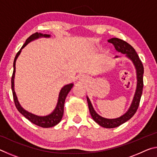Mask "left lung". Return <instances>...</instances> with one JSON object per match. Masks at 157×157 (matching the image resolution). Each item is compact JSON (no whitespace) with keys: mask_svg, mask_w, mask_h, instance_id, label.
<instances>
[{"mask_svg":"<svg viewBox=\"0 0 157 157\" xmlns=\"http://www.w3.org/2000/svg\"><path fill=\"white\" fill-rule=\"evenodd\" d=\"M108 41L113 45L117 51L124 54L127 58H129V59L132 60L135 68H136L137 75L136 89L134 98H133L132 105L129 108L128 111L124 115L121 116L119 118L114 119H108L99 116L95 111L89 98L86 97L90 113H91V117L94 119V121L96 122L99 125L105 127V128H114V127H118L121 124L125 123L126 121H129L134 115L135 113L136 112L138 108H139L140 98H141V95L143 93L144 68H143L142 62L140 61L139 55H137L136 50H134V48L131 45L127 43L126 41L118 38L110 39H109Z\"/></svg>","mask_w":157,"mask_h":157,"instance_id":"1","label":"left lung"}]
</instances>
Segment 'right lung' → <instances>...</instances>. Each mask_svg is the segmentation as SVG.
<instances>
[{"label": "right lung", "instance_id": "1", "mask_svg": "<svg viewBox=\"0 0 157 157\" xmlns=\"http://www.w3.org/2000/svg\"><path fill=\"white\" fill-rule=\"evenodd\" d=\"M50 35L49 34H43L41 33H35L33 34H32L27 39L25 43L23 45V46L21 47L19 51L17 52V55L14 58V63H13V66H14V71H13V74L12 76V94H13V98H14V101L16 107L18 109V111L22 114L23 116H25L28 120L30 121L31 123L33 124H36V125H38L41 127H45V128H48V127H52L53 126H55L56 124L59 123L62 120L63 114V106H64V102L68 94L69 91H71V89L73 86V84H69L67 85H65L63 88L61 89L59 95V98H58V102L57 105L55 107V110L52 111V112L49 114L48 116H39L36 115H34V114L28 112V111L25 110L22 107H21V105L18 102V100L17 99V95H16V93L14 91V75H15V71H16V61H17V57L18 55H20L21 52V50H22L23 48H24L26 45L28 43H30V41L34 40V39H39L40 37H50Z\"/></svg>", "mask_w": 157, "mask_h": 157}]
</instances>
